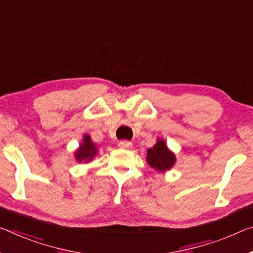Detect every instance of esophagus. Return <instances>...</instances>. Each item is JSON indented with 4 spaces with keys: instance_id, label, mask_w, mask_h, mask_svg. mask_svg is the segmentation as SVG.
I'll return each instance as SVG.
<instances>
[{
    "instance_id": "1",
    "label": "esophagus",
    "mask_w": 253,
    "mask_h": 253,
    "mask_svg": "<svg viewBox=\"0 0 253 253\" xmlns=\"http://www.w3.org/2000/svg\"><path fill=\"white\" fill-rule=\"evenodd\" d=\"M118 146L120 148H125V150H127V148H130L133 146V144H131V142H128V141H120L118 143Z\"/></svg>"
}]
</instances>
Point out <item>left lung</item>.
Instances as JSON below:
<instances>
[{"label": "left lung", "mask_w": 253, "mask_h": 253, "mask_svg": "<svg viewBox=\"0 0 253 253\" xmlns=\"http://www.w3.org/2000/svg\"><path fill=\"white\" fill-rule=\"evenodd\" d=\"M175 155L168 148L163 139H158L153 147L147 150L146 161L150 166L159 172L170 170L175 163Z\"/></svg>", "instance_id": "obj_1"}]
</instances>
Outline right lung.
I'll return each instance as SVG.
<instances>
[{"mask_svg":"<svg viewBox=\"0 0 253 253\" xmlns=\"http://www.w3.org/2000/svg\"><path fill=\"white\" fill-rule=\"evenodd\" d=\"M98 153V148L95 143L92 142L90 135H83V142L80 144V147L76 150L74 156L78 162H90Z\"/></svg>","mask_w":253,"mask_h":253,"instance_id":"right-lung-1","label":"right lung"}]
</instances>
